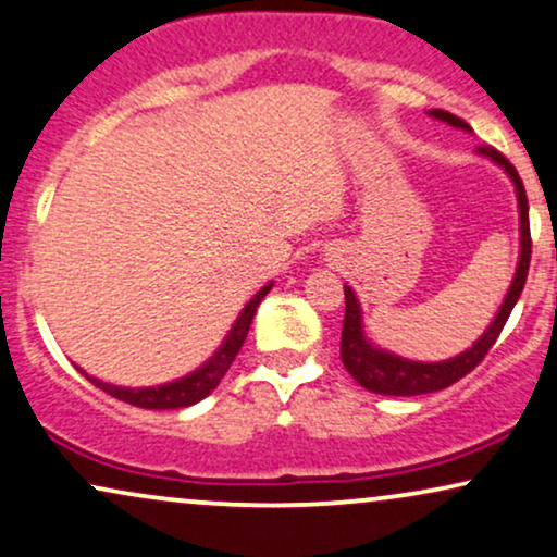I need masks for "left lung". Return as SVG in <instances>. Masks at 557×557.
Masks as SVG:
<instances>
[{
  "label": "left lung",
  "mask_w": 557,
  "mask_h": 557,
  "mask_svg": "<svg viewBox=\"0 0 557 557\" xmlns=\"http://www.w3.org/2000/svg\"><path fill=\"white\" fill-rule=\"evenodd\" d=\"M430 114L440 122H447L453 127L471 129L463 120L455 117V114L445 110H430ZM479 153L491 158L494 163H499L504 171L509 173V178L515 182L517 201H519V235H522V248H519V263L515 281H511L507 299L499 309V314L494 317V322L488 324V330L483 332L479 341L473 343V348H468L460 356L443 363H417V360H407L392 352L373 348L363 335V322H360V305L352 294L350 286H345V320H343V337H341V358L345 368L360 386L368 388L373 394L384 396H417V394H432L440 388L453 386L455 381L463 379L466 373H471L475 366L486 358L491 345L496 343V337L502 335L504 324H507L511 309H515L519 294H522L527 271H530V256H532V237H530V207H527V194L524 184L519 178L515 165L504 158L499 150L491 146H479Z\"/></svg>",
  "instance_id": "1"
}]
</instances>
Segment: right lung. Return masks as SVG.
<instances>
[{
    "label": "right lung",
    "mask_w": 557,
    "mask_h": 557,
    "mask_svg": "<svg viewBox=\"0 0 557 557\" xmlns=\"http://www.w3.org/2000/svg\"><path fill=\"white\" fill-rule=\"evenodd\" d=\"M271 286H263L261 292H258L252 299L248 301V307L243 309L240 317H237L235 327L230 330L227 341L222 343V348L214 352L212 358L207 360L205 366L197 368V371L184 375V379L173 381V384H165V386H156V388H122V386H110V384H102L99 379H91L89 373H84L86 379L91 381L94 386L102 388L114 399L120 401H127L133 404V407H140V409H182V407H191V404H197L209 396L216 388V384L222 381V375L227 373V368L233 366V360L237 352H240L245 337H248V330L252 324V317H256V309L258 305L263 301V296L271 292Z\"/></svg>",
    "instance_id": "add662e5"
}]
</instances>
